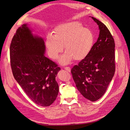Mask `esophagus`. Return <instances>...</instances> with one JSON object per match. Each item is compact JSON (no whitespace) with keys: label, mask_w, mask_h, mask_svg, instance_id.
<instances>
[{"label":"esophagus","mask_w":130,"mask_h":130,"mask_svg":"<svg viewBox=\"0 0 130 130\" xmlns=\"http://www.w3.org/2000/svg\"><path fill=\"white\" fill-rule=\"evenodd\" d=\"M64 69L65 70H66L67 71H68V72H70L71 69H70V68L69 67H65L64 68Z\"/></svg>","instance_id":"34e87169"}]
</instances>
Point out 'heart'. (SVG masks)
I'll return each instance as SVG.
<instances>
[{
    "mask_svg": "<svg viewBox=\"0 0 130 130\" xmlns=\"http://www.w3.org/2000/svg\"><path fill=\"white\" fill-rule=\"evenodd\" d=\"M94 37L92 31L84 28L78 22H70L60 24L54 29L52 35L46 38L45 46L48 56L56 60L63 50L66 53L60 62L67 64L74 59L80 61L89 55L94 45Z\"/></svg>",
    "mask_w": 130,
    "mask_h": 130,
    "instance_id": "obj_1",
    "label": "heart"
}]
</instances>
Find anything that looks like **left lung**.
Wrapping results in <instances>:
<instances>
[{
  "label": "left lung",
  "mask_w": 130,
  "mask_h": 130,
  "mask_svg": "<svg viewBox=\"0 0 130 130\" xmlns=\"http://www.w3.org/2000/svg\"><path fill=\"white\" fill-rule=\"evenodd\" d=\"M92 18L99 25V36L89 55L74 66L71 72L82 95L95 101L105 94L115 74V46L106 26L96 18Z\"/></svg>",
  "instance_id": "left-lung-1"
}]
</instances>
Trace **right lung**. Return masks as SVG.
Segmentation results:
<instances>
[{
    "instance_id": "add662e5",
    "label": "right lung",
    "mask_w": 130,
    "mask_h": 130,
    "mask_svg": "<svg viewBox=\"0 0 130 130\" xmlns=\"http://www.w3.org/2000/svg\"><path fill=\"white\" fill-rule=\"evenodd\" d=\"M43 39L34 36L27 24L19 27L10 45V62L14 78L34 103L51 105L59 93L55 80L61 69L44 55Z\"/></svg>"
}]
</instances>
